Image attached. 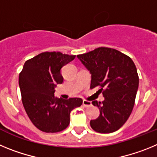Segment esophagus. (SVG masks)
Here are the masks:
<instances>
[{
	"mask_svg": "<svg viewBox=\"0 0 157 157\" xmlns=\"http://www.w3.org/2000/svg\"><path fill=\"white\" fill-rule=\"evenodd\" d=\"M82 105L83 106L86 107V108H88V107H90L92 105V103H91L90 101H82Z\"/></svg>",
	"mask_w": 157,
	"mask_h": 157,
	"instance_id": "obj_1",
	"label": "esophagus"
}]
</instances>
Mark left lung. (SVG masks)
Returning a JSON list of instances; mask_svg holds the SVG:
<instances>
[{
    "instance_id": "8db88e82",
    "label": "left lung",
    "mask_w": 157,
    "mask_h": 157,
    "mask_svg": "<svg viewBox=\"0 0 157 157\" xmlns=\"http://www.w3.org/2000/svg\"><path fill=\"white\" fill-rule=\"evenodd\" d=\"M77 57L90 72V88L99 87L105 98L102 102L92 101L100 116L90 120V127L101 134L115 132L127 122L134 108L139 83L135 64L128 56L106 47Z\"/></svg>"
}]
</instances>
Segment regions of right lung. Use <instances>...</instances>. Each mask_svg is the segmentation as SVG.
I'll return each instance as SVG.
<instances>
[{"mask_svg":"<svg viewBox=\"0 0 157 157\" xmlns=\"http://www.w3.org/2000/svg\"><path fill=\"white\" fill-rule=\"evenodd\" d=\"M75 58L59 52H45L25 62L19 85L25 111L37 129L46 133L62 131L70 123V113L82 104L81 98L59 99L55 87L61 84V68Z\"/></svg>","mask_w":157,"mask_h":157,"instance_id":"add662e5","label":"right lung"}]
</instances>
